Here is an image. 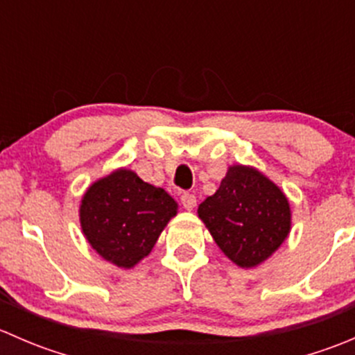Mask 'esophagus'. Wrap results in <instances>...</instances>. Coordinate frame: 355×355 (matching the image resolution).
<instances>
[{"mask_svg": "<svg viewBox=\"0 0 355 355\" xmlns=\"http://www.w3.org/2000/svg\"><path fill=\"white\" fill-rule=\"evenodd\" d=\"M180 202L185 209L191 211V209H194L196 204H198V199H196V196L191 194V192H184V194L180 196Z\"/></svg>", "mask_w": 355, "mask_h": 355, "instance_id": "1", "label": "esophagus"}]
</instances>
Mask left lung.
<instances>
[{"instance_id": "8db88e82", "label": "left lung", "mask_w": 355, "mask_h": 355, "mask_svg": "<svg viewBox=\"0 0 355 355\" xmlns=\"http://www.w3.org/2000/svg\"><path fill=\"white\" fill-rule=\"evenodd\" d=\"M198 214L221 252L241 268H256L273 256L292 228L287 196L252 166L232 164Z\"/></svg>"}]
</instances>
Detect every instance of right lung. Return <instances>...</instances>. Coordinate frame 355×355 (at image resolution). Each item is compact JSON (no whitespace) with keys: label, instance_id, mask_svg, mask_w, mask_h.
Instances as JSON below:
<instances>
[{"label":"right lung","instance_id":"add662e5","mask_svg":"<svg viewBox=\"0 0 355 355\" xmlns=\"http://www.w3.org/2000/svg\"><path fill=\"white\" fill-rule=\"evenodd\" d=\"M178 204L164 189L118 168L96 180L82 198L80 228L105 261L130 270L155 247Z\"/></svg>","mask_w":355,"mask_h":355}]
</instances>
